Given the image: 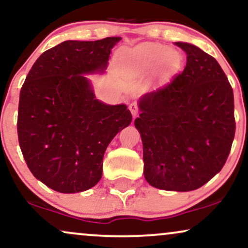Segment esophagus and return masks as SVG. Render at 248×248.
I'll return each instance as SVG.
<instances>
[{"label":"esophagus","instance_id":"34e87169","mask_svg":"<svg viewBox=\"0 0 248 248\" xmlns=\"http://www.w3.org/2000/svg\"><path fill=\"white\" fill-rule=\"evenodd\" d=\"M129 109L134 118L139 114V105H137L136 102H133L131 104H129Z\"/></svg>","mask_w":248,"mask_h":248}]
</instances>
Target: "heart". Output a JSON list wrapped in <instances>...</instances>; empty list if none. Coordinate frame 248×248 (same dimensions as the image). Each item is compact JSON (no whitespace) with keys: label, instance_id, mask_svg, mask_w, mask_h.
Listing matches in <instances>:
<instances>
[{"label":"heart","instance_id":"obj_1","mask_svg":"<svg viewBox=\"0 0 248 248\" xmlns=\"http://www.w3.org/2000/svg\"><path fill=\"white\" fill-rule=\"evenodd\" d=\"M119 61L124 73L143 75L155 67L153 75L166 79L180 67L182 55L174 48H166L156 43H143L124 50Z\"/></svg>","mask_w":248,"mask_h":248}]
</instances>
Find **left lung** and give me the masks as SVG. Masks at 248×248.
Wrapping results in <instances>:
<instances>
[{
	"label": "left lung",
	"mask_w": 248,
	"mask_h": 248,
	"mask_svg": "<svg viewBox=\"0 0 248 248\" xmlns=\"http://www.w3.org/2000/svg\"><path fill=\"white\" fill-rule=\"evenodd\" d=\"M182 73L139 101L135 127L143 143L144 177L156 189H199L223 167L232 145L233 92L220 64L198 46Z\"/></svg>",
	"instance_id": "8db88e82"
}]
</instances>
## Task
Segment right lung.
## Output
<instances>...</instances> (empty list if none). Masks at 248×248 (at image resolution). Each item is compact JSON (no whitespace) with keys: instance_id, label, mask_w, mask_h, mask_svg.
Masks as SVG:
<instances>
[{"instance_id":"1","label":"right lung","mask_w":248,"mask_h":248,"mask_svg":"<svg viewBox=\"0 0 248 248\" xmlns=\"http://www.w3.org/2000/svg\"><path fill=\"white\" fill-rule=\"evenodd\" d=\"M120 40L64 41L36 59L21 88L17 124L21 152L35 178L57 192L95 186L106 147L130 124L127 105L98 101L86 77L104 73Z\"/></svg>"}]
</instances>
